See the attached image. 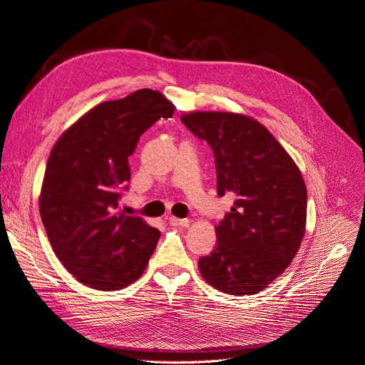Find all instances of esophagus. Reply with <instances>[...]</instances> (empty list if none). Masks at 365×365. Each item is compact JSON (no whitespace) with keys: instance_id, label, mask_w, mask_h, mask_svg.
Returning a JSON list of instances; mask_svg holds the SVG:
<instances>
[{"instance_id":"34e87169","label":"esophagus","mask_w":365,"mask_h":365,"mask_svg":"<svg viewBox=\"0 0 365 365\" xmlns=\"http://www.w3.org/2000/svg\"><path fill=\"white\" fill-rule=\"evenodd\" d=\"M168 222H170L171 226H175V227H187V226H190V220H187V218L170 217V218H168Z\"/></svg>"}]
</instances>
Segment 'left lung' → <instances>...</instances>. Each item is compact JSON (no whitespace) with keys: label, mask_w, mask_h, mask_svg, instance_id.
Returning <instances> with one entry per match:
<instances>
[{"label":"left lung","mask_w":365,"mask_h":365,"mask_svg":"<svg viewBox=\"0 0 365 365\" xmlns=\"http://www.w3.org/2000/svg\"><path fill=\"white\" fill-rule=\"evenodd\" d=\"M182 123L212 148L220 197H237L217 226V245L198 259L214 288L245 296L284 273L302 244L307 186L276 138L250 116L192 112Z\"/></svg>","instance_id":"left-lung-1"}]
</instances>
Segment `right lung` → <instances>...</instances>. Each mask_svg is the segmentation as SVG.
<instances>
[{
  "label": "right lung",
  "instance_id": "right-lung-1",
  "mask_svg": "<svg viewBox=\"0 0 365 365\" xmlns=\"http://www.w3.org/2000/svg\"><path fill=\"white\" fill-rule=\"evenodd\" d=\"M173 115L174 104L160 92L139 89L96 106L53 147L39 212L54 253L81 284L121 289L144 273L160 232L124 215L120 198L139 136Z\"/></svg>",
  "mask_w": 365,
  "mask_h": 365
}]
</instances>
